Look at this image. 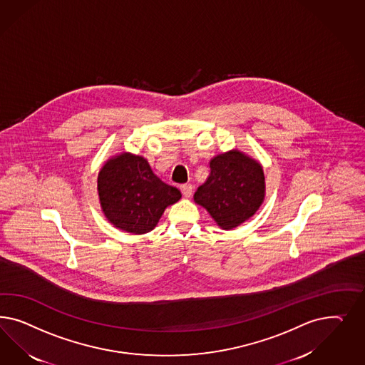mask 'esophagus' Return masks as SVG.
<instances>
[{
	"mask_svg": "<svg viewBox=\"0 0 365 365\" xmlns=\"http://www.w3.org/2000/svg\"><path fill=\"white\" fill-rule=\"evenodd\" d=\"M180 188H182V194H183L186 198H190V197L192 195V190H194L192 185L186 183V185H183V186H182Z\"/></svg>",
	"mask_w": 365,
	"mask_h": 365,
	"instance_id": "1",
	"label": "esophagus"
}]
</instances>
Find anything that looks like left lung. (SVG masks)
Segmentation results:
<instances>
[{"label":"left lung","instance_id":"1","mask_svg":"<svg viewBox=\"0 0 365 365\" xmlns=\"http://www.w3.org/2000/svg\"><path fill=\"white\" fill-rule=\"evenodd\" d=\"M264 197L262 167L240 151H230L211 159L210 175L199 186L194 200L229 230L253 217Z\"/></svg>","mask_w":365,"mask_h":365}]
</instances>
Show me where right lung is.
<instances>
[{
    "mask_svg": "<svg viewBox=\"0 0 365 365\" xmlns=\"http://www.w3.org/2000/svg\"><path fill=\"white\" fill-rule=\"evenodd\" d=\"M98 188L108 221L133 234L153 230L167 206L182 197L177 187L155 175L144 158L127 153L103 166Z\"/></svg>",
    "mask_w": 365,
    "mask_h": 365,
    "instance_id": "right-lung-1",
    "label": "right lung"
}]
</instances>
